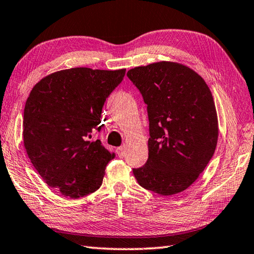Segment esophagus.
Segmentation results:
<instances>
[{"instance_id":"34e87169","label":"esophagus","mask_w":254,"mask_h":254,"mask_svg":"<svg viewBox=\"0 0 254 254\" xmlns=\"http://www.w3.org/2000/svg\"><path fill=\"white\" fill-rule=\"evenodd\" d=\"M116 152H117V154H118V156L120 158H123L124 156H126V149H124V147H118L117 149H116Z\"/></svg>"}]
</instances>
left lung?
<instances>
[{
	"label": "left lung",
	"instance_id": "left-lung-1",
	"mask_svg": "<svg viewBox=\"0 0 254 254\" xmlns=\"http://www.w3.org/2000/svg\"><path fill=\"white\" fill-rule=\"evenodd\" d=\"M127 77L147 106L148 159L133 174L138 185L160 195L180 193L213 157L218 121L212 93L193 69L176 62L134 67Z\"/></svg>",
	"mask_w": 254,
	"mask_h": 254
}]
</instances>
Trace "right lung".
I'll return each mask as SVG.
<instances>
[{
    "mask_svg": "<svg viewBox=\"0 0 254 254\" xmlns=\"http://www.w3.org/2000/svg\"><path fill=\"white\" fill-rule=\"evenodd\" d=\"M124 75L126 68L74 67L48 75L31 89L23 121L26 152L47 185L63 195L78 198L100 188L116 155L90 138L101 130L106 99Z\"/></svg>",
    "mask_w": 254,
    "mask_h": 254,
    "instance_id": "right-lung-1",
    "label": "right lung"
}]
</instances>
